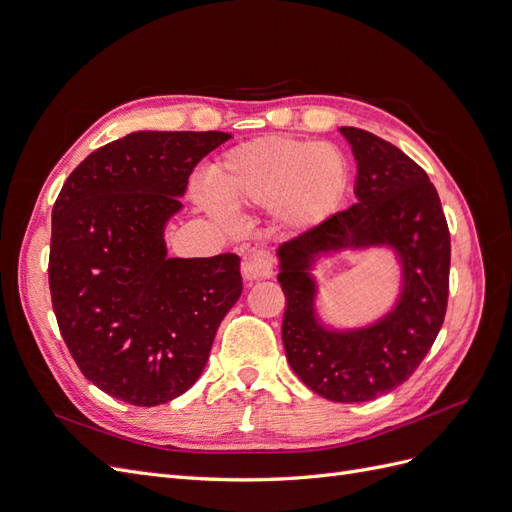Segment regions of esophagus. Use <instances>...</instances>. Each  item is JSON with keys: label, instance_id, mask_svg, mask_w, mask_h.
Listing matches in <instances>:
<instances>
[{"label": "esophagus", "instance_id": "1", "mask_svg": "<svg viewBox=\"0 0 512 512\" xmlns=\"http://www.w3.org/2000/svg\"><path fill=\"white\" fill-rule=\"evenodd\" d=\"M241 273H243V280L250 284L269 280V277H273V256L267 250H262V247L247 252V256L243 258Z\"/></svg>", "mask_w": 512, "mask_h": 512}]
</instances>
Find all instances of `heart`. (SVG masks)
<instances>
[{"mask_svg": "<svg viewBox=\"0 0 512 512\" xmlns=\"http://www.w3.org/2000/svg\"><path fill=\"white\" fill-rule=\"evenodd\" d=\"M211 190L196 200L215 218L229 205H271L290 228L322 224L337 209L348 183L344 153L329 143L265 136L230 149L211 168Z\"/></svg>", "mask_w": 512, "mask_h": 512, "instance_id": "obj_1", "label": "heart"}]
</instances>
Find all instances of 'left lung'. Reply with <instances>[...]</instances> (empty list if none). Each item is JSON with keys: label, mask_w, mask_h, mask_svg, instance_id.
<instances>
[{"label": "left lung", "mask_w": 512, "mask_h": 512, "mask_svg": "<svg viewBox=\"0 0 512 512\" xmlns=\"http://www.w3.org/2000/svg\"><path fill=\"white\" fill-rule=\"evenodd\" d=\"M339 132L356 160V203L282 243L277 282L286 294L282 342L294 374L324 399L361 404L404 384L436 342L448 303L451 235L421 166L376 134ZM371 244H389L400 258L396 307L369 328H324L308 273L315 258Z\"/></svg>", "instance_id": "8db88e82"}]
</instances>
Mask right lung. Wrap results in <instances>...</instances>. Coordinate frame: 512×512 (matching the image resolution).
Returning <instances> with one entry per match:
<instances>
[{
    "instance_id": "add662e5",
    "label": "right lung",
    "mask_w": 512,
    "mask_h": 512,
    "mask_svg": "<svg viewBox=\"0 0 512 512\" xmlns=\"http://www.w3.org/2000/svg\"><path fill=\"white\" fill-rule=\"evenodd\" d=\"M226 132H132L76 166L53 207L49 286L83 376L132 406H160L203 374L243 290L237 254L168 258L164 228L194 166Z\"/></svg>"
}]
</instances>
